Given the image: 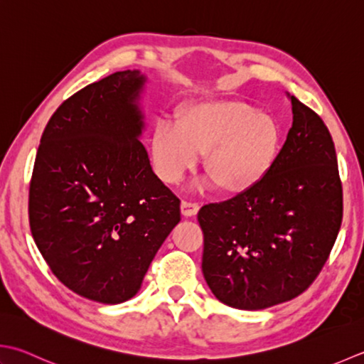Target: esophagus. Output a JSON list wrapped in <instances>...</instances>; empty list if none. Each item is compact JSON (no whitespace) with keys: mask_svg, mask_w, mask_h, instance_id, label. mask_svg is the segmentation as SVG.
Segmentation results:
<instances>
[{"mask_svg":"<svg viewBox=\"0 0 364 364\" xmlns=\"http://www.w3.org/2000/svg\"><path fill=\"white\" fill-rule=\"evenodd\" d=\"M198 208H200V206H198V203H196V202L183 200V203H181V213H183V216H186V218L196 216Z\"/></svg>","mask_w":364,"mask_h":364,"instance_id":"34e87169","label":"esophagus"}]
</instances>
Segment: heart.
<instances>
[{
	"label": "heart",
	"instance_id": "heart-1",
	"mask_svg": "<svg viewBox=\"0 0 364 364\" xmlns=\"http://www.w3.org/2000/svg\"><path fill=\"white\" fill-rule=\"evenodd\" d=\"M282 145L279 121L243 101L192 102L178 124L161 121L151 140L158 175L178 183L203 154V170L223 194H243L268 175Z\"/></svg>",
	"mask_w": 364,
	"mask_h": 364
}]
</instances>
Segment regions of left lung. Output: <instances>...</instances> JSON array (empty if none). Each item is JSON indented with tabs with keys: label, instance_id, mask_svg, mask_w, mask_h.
Returning <instances> with one entry per match:
<instances>
[{
	"label": "left lung",
	"instance_id": "left-lung-1",
	"mask_svg": "<svg viewBox=\"0 0 364 364\" xmlns=\"http://www.w3.org/2000/svg\"><path fill=\"white\" fill-rule=\"evenodd\" d=\"M294 123L277 161L251 191L197 215L202 272L219 301L259 311L308 289L325 265L343 220V186L328 127L287 95Z\"/></svg>",
	"mask_w": 364,
	"mask_h": 364
}]
</instances>
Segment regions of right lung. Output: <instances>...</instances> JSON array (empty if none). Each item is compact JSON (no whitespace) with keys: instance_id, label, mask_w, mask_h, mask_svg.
<instances>
[{"instance_id":"add662e5","label":"right lung","mask_w":364,"mask_h":364,"mask_svg":"<svg viewBox=\"0 0 364 364\" xmlns=\"http://www.w3.org/2000/svg\"><path fill=\"white\" fill-rule=\"evenodd\" d=\"M146 77L119 70L66 99L50 118L30 183V227L58 279L118 304L140 290L180 198L153 172L140 135Z\"/></svg>"}]
</instances>
